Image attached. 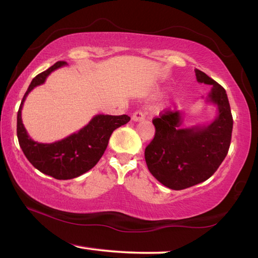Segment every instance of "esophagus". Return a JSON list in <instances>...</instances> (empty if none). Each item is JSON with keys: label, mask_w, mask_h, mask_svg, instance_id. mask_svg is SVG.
Wrapping results in <instances>:
<instances>
[{"label": "esophagus", "mask_w": 258, "mask_h": 258, "mask_svg": "<svg viewBox=\"0 0 258 258\" xmlns=\"http://www.w3.org/2000/svg\"><path fill=\"white\" fill-rule=\"evenodd\" d=\"M144 117H145V114L143 113V111H142L141 109H139V110H135L134 113H133L132 119L135 120V121H139V120L144 119Z\"/></svg>", "instance_id": "esophagus-1"}]
</instances>
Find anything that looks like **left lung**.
Returning <instances> with one entry per match:
<instances>
[{"label": "left lung", "mask_w": 258, "mask_h": 258, "mask_svg": "<svg viewBox=\"0 0 258 258\" xmlns=\"http://www.w3.org/2000/svg\"><path fill=\"white\" fill-rule=\"evenodd\" d=\"M201 83L211 84L209 98L219 107V115L207 127L180 128V113L162 110L152 123L156 133L145 148L148 169L168 188L180 190L209 179L228 154L233 119L227 92L204 72L195 69Z\"/></svg>", "instance_id": "obj_1"}]
</instances>
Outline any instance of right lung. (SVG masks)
Returning a JSON list of instances; mask_svg holds the SVG:
<instances>
[{
	"label": "right lung",
	"instance_id": "1",
	"mask_svg": "<svg viewBox=\"0 0 258 258\" xmlns=\"http://www.w3.org/2000/svg\"><path fill=\"white\" fill-rule=\"evenodd\" d=\"M67 64L56 62L46 71L36 76L26 91L17 116V135L19 144L32 166L55 179H72L87 172L97 165L108 145L111 133L131 119L127 115H97L78 133L62 141L45 144L31 140L23 127L21 109L23 101L32 89L43 84L50 72Z\"/></svg>",
	"mask_w": 258,
	"mask_h": 258
}]
</instances>
